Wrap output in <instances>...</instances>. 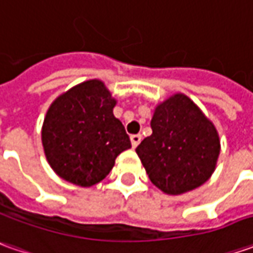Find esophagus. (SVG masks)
<instances>
[{"label":"esophagus","instance_id":"obj_1","mask_svg":"<svg viewBox=\"0 0 253 253\" xmlns=\"http://www.w3.org/2000/svg\"><path fill=\"white\" fill-rule=\"evenodd\" d=\"M141 141H142L141 133H135V135H131V142H132V146H133V148H136V146L139 145V142Z\"/></svg>","mask_w":253,"mask_h":253}]
</instances>
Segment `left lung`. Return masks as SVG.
I'll list each match as a JSON object with an SVG mask.
<instances>
[{
	"label": "left lung",
	"instance_id": "1",
	"mask_svg": "<svg viewBox=\"0 0 253 253\" xmlns=\"http://www.w3.org/2000/svg\"><path fill=\"white\" fill-rule=\"evenodd\" d=\"M151 126L136 153L158 189L177 196L210 179L219 155L218 133L189 97L176 94L158 105Z\"/></svg>",
	"mask_w": 253,
	"mask_h": 253
}]
</instances>
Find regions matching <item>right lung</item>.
Instances as JSON below:
<instances>
[{"instance_id":"add662e5","label":"right lung","mask_w":253,"mask_h":253,"mask_svg":"<svg viewBox=\"0 0 253 253\" xmlns=\"http://www.w3.org/2000/svg\"><path fill=\"white\" fill-rule=\"evenodd\" d=\"M114 107L115 100L100 80L76 85L50 105L42 143L49 165L62 179L82 187L97 184L117 156L131 148Z\"/></svg>"}]
</instances>
